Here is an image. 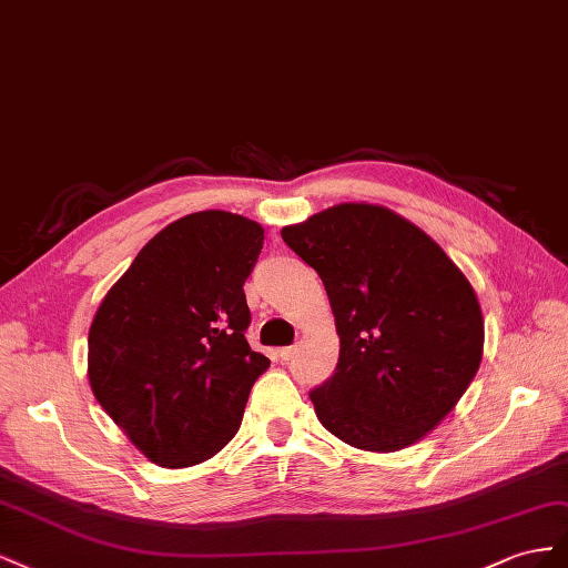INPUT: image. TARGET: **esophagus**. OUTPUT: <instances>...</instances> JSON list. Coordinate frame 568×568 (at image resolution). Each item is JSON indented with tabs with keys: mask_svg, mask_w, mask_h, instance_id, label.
Segmentation results:
<instances>
[{
	"mask_svg": "<svg viewBox=\"0 0 568 568\" xmlns=\"http://www.w3.org/2000/svg\"><path fill=\"white\" fill-rule=\"evenodd\" d=\"M295 354H297V347H281V349H278L281 362H290Z\"/></svg>",
	"mask_w": 568,
	"mask_h": 568,
	"instance_id": "esophagus-1",
	"label": "esophagus"
}]
</instances>
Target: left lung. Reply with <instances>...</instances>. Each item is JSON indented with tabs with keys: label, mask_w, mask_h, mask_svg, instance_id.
I'll list each match as a JSON object with an SVG mask.
<instances>
[{
	"label": "left lung",
	"mask_w": 568,
	"mask_h": 568,
	"mask_svg": "<svg viewBox=\"0 0 568 568\" xmlns=\"http://www.w3.org/2000/svg\"><path fill=\"white\" fill-rule=\"evenodd\" d=\"M281 235L318 273L335 316V374L310 393L323 428L366 452L418 443L480 366L471 283L430 235L381 204H335Z\"/></svg>",
	"instance_id": "1"
}]
</instances>
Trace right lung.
<instances>
[{"mask_svg": "<svg viewBox=\"0 0 568 568\" xmlns=\"http://www.w3.org/2000/svg\"><path fill=\"white\" fill-rule=\"evenodd\" d=\"M264 229L209 209L169 223L109 287L88 335L90 387L128 440L164 468L233 440L268 368L245 339V285Z\"/></svg>", "mask_w": 568, "mask_h": 568, "instance_id": "right-lung-1", "label": "right lung"}]
</instances>
